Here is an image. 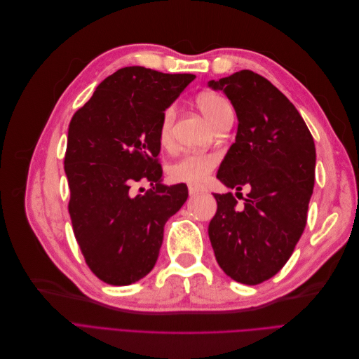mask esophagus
<instances>
[{
  "label": "esophagus",
  "mask_w": 359,
  "mask_h": 359,
  "mask_svg": "<svg viewBox=\"0 0 359 359\" xmlns=\"http://www.w3.org/2000/svg\"><path fill=\"white\" fill-rule=\"evenodd\" d=\"M205 191H206V189L203 186H201V184H189V193L191 194V196H196V194H202Z\"/></svg>",
  "instance_id": "esophagus-1"
}]
</instances>
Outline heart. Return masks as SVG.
I'll list each match as a JSON object with an SVG mask.
<instances>
[{"label": "heart", "instance_id": "heart-1", "mask_svg": "<svg viewBox=\"0 0 359 359\" xmlns=\"http://www.w3.org/2000/svg\"><path fill=\"white\" fill-rule=\"evenodd\" d=\"M198 106L212 126L220 121L224 112L231 111V104L223 97L214 93L201 94L198 97ZM175 114V106H169L161 115L158 126V142L163 147H168L172 142V126ZM215 163L217 157L212 154L187 153L170 163L168 166V175L175 182H199L208 177Z\"/></svg>", "mask_w": 359, "mask_h": 359}]
</instances>
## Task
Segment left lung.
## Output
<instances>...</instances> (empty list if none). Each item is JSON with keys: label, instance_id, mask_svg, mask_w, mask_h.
Returning a JSON list of instances; mask_svg holds the SVG:
<instances>
[{"label": "left lung", "instance_id": "obj_1", "mask_svg": "<svg viewBox=\"0 0 359 359\" xmlns=\"http://www.w3.org/2000/svg\"><path fill=\"white\" fill-rule=\"evenodd\" d=\"M208 86L226 94L238 116L217 178L238 191L250 189L243 206L232 193L214 194L210 241L224 273L253 286L285 266L304 232L316 148L297 107L264 76L241 70Z\"/></svg>", "mask_w": 359, "mask_h": 359}]
</instances>
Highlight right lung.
Returning a JSON list of instances; mask_svg holds the SVG:
<instances>
[{
    "label": "right lung",
    "instance_id": "obj_1",
    "mask_svg": "<svg viewBox=\"0 0 359 359\" xmlns=\"http://www.w3.org/2000/svg\"><path fill=\"white\" fill-rule=\"evenodd\" d=\"M194 78L119 69L72 118L64 158L72 226L86 265L107 285H132L154 268L165 224L187 201L186 184H161L158 126ZM142 179L151 189L132 197Z\"/></svg>",
    "mask_w": 359,
    "mask_h": 359
}]
</instances>
